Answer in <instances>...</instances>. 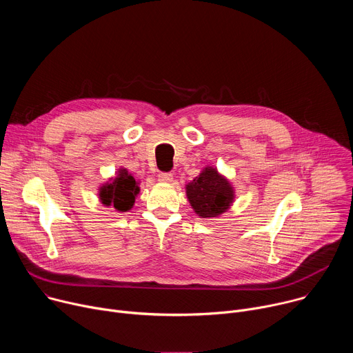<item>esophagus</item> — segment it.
<instances>
[{
    "label": "esophagus",
    "instance_id": "obj_1",
    "mask_svg": "<svg viewBox=\"0 0 353 353\" xmlns=\"http://www.w3.org/2000/svg\"><path fill=\"white\" fill-rule=\"evenodd\" d=\"M158 179H159V181H162V183H170L172 179H173V173H170V172H161V173L158 174Z\"/></svg>",
    "mask_w": 353,
    "mask_h": 353
}]
</instances>
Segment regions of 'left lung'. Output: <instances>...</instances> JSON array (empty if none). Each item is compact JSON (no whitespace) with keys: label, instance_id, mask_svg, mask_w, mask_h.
<instances>
[{"label":"left lung","instance_id":"left-lung-1","mask_svg":"<svg viewBox=\"0 0 353 353\" xmlns=\"http://www.w3.org/2000/svg\"><path fill=\"white\" fill-rule=\"evenodd\" d=\"M187 196L199 216L214 218L230 207L233 190L215 169L207 168L187 185Z\"/></svg>","mask_w":353,"mask_h":353}]
</instances>
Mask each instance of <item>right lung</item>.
<instances>
[{
	"mask_svg": "<svg viewBox=\"0 0 353 353\" xmlns=\"http://www.w3.org/2000/svg\"><path fill=\"white\" fill-rule=\"evenodd\" d=\"M138 192L139 188L135 179L128 174L125 169H123L113 183L100 188V199L105 205L113 207L120 212H125L134 205L135 195Z\"/></svg>",
	"mask_w": 353,
	"mask_h": 353,
	"instance_id": "1",
	"label": "right lung"
}]
</instances>
